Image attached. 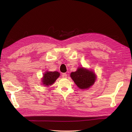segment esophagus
Returning <instances> with one entry per match:
<instances>
[{"label":"esophagus","mask_w":132,"mask_h":132,"mask_svg":"<svg viewBox=\"0 0 132 132\" xmlns=\"http://www.w3.org/2000/svg\"><path fill=\"white\" fill-rule=\"evenodd\" d=\"M62 76L63 78H66L67 77V74L66 73H63Z\"/></svg>","instance_id":"obj_1"}]
</instances>
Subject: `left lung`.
<instances>
[{"instance_id": "8db88e82", "label": "left lung", "mask_w": 132, "mask_h": 132, "mask_svg": "<svg viewBox=\"0 0 132 132\" xmlns=\"http://www.w3.org/2000/svg\"><path fill=\"white\" fill-rule=\"evenodd\" d=\"M70 77L80 89H89L96 79L94 71L83 67H79L75 72L71 73Z\"/></svg>"}]
</instances>
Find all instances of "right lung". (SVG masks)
Wrapping results in <instances>:
<instances>
[{
	"label": "right lung",
	"mask_w": 132,
	"mask_h": 132,
	"mask_svg": "<svg viewBox=\"0 0 132 132\" xmlns=\"http://www.w3.org/2000/svg\"><path fill=\"white\" fill-rule=\"evenodd\" d=\"M59 75L60 73L58 71H46V73L43 74L42 79V84L46 86L52 85Z\"/></svg>",
	"instance_id": "obj_1"
}]
</instances>
